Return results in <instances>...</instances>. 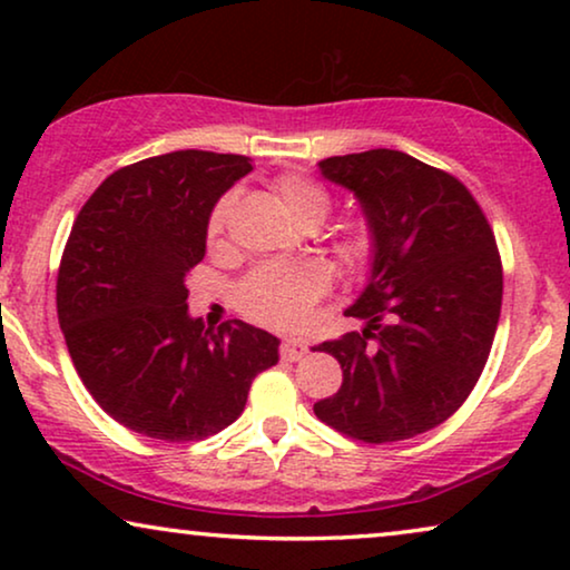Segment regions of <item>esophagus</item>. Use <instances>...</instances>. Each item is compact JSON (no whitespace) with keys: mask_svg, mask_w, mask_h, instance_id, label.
<instances>
[{"mask_svg":"<svg viewBox=\"0 0 570 570\" xmlns=\"http://www.w3.org/2000/svg\"><path fill=\"white\" fill-rule=\"evenodd\" d=\"M306 353H308V347L298 340H283V345H279V355H283L285 361H301Z\"/></svg>","mask_w":570,"mask_h":570,"instance_id":"34e87169","label":"esophagus"}]
</instances>
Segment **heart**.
Here are the masks:
<instances>
[{"label":"heart","mask_w":570,"mask_h":570,"mask_svg":"<svg viewBox=\"0 0 570 570\" xmlns=\"http://www.w3.org/2000/svg\"><path fill=\"white\" fill-rule=\"evenodd\" d=\"M275 191L283 199V205L291 209L295 220L306 225V228H314L330 215V194L311 178L279 176L275 181ZM233 202H236L233 194H223L207 217V240L213 246L220 244L223 233L228 228ZM363 233H350L340 244V252L345 256H355L363 252ZM330 283L332 272L318 259L264 262L236 285V303L254 322L277 326V330H291V326H298L308 316V311L326 293Z\"/></svg>","instance_id":"b5f03b06"}]
</instances>
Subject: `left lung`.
Here are the masks:
<instances>
[{
    "instance_id": "obj_1",
    "label": "left lung",
    "mask_w": 570,
    "mask_h": 570,
    "mask_svg": "<svg viewBox=\"0 0 570 570\" xmlns=\"http://www.w3.org/2000/svg\"><path fill=\"white\" fill-rule=\"evenodd\" d=\"M318 168L361 202L373 262L345 311L363 332L314 347L342 365L340 392L314 412L363 443L415 439L462 407L488 363L503 298L493 228L459 178L407 153L379 147Z\"/></svg>"
}]
</instances>
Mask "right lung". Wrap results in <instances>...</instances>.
Here are the masks:
<instances>
[{
    "instance_id": "1",
    "label": "right lung",
    "mask_w": 570,
    "mask_h": 570,
    "mask_svg": "<svg viewBox=\"0 0 570 570\" xmlns=\"http://www.w3.org/2000/svg\"><path fill=\"white\" fill-rule=\"evenodd\" d=\"M244 155L176 150L114 170L69 233L57 314L82 384L129 431L168 443L220 433L277 363L275 334L189 316L186 272L205 259L215 202Z\"/></svg>"
}]
</instances>
